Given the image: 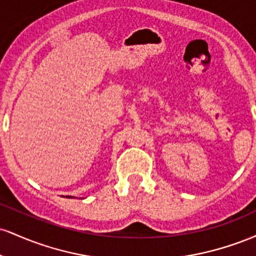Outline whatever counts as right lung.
I'll use <instances>...</instances> for the list:
<instances>
[{"label": "right lung", "mask_w": 256, "mask_h": 256, "mask_svg": "<svg viewBox=\"0 0 256 256\" xmlns=\"http://www.w3.org/2000/svg\"><path fill=\"white\" fill-rule=\"evenodd\" d=\"M67 198H71V196H67Z\"/></svg>", "instance_id": "add662e5"}]
</instances>
